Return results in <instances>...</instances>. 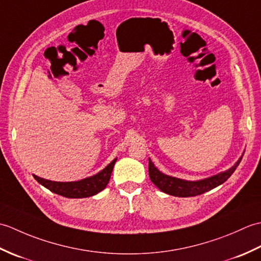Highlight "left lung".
Instances as JSON below:
<instances>
[{
  "instance_id": "left-lung-1",
  "label": "left lung",
  "mask_w": 261,
  "mask_h": 261,
  "mask_svg": "<svg viewBox=\"0 0 261 261\" xmlns=\"http://www.w3.org/2000/svg\"><path fill=\"white\" fill-rule=\"evenodd\" d=\"M242 157L238 160L234 166L228 170L220 173L218 175H214L208 178L190 181L176 178V177H171L168 175L163 174L154 167L153 163L149 159V177H150L151 181L156 185L160 191L169 194L173 196L178 197H190V196H196L201 195V194L213 190L216 186L221 184L229 178V177L234 173L238 166H239Z\"/></svg>"
}]
</instances>
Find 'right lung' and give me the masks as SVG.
<instances>
[{
    "instance_id": "add662e5",
    "label": "right lung",
    "mask_w": 261,
    "mask_h": 261,
    "mask_svg": "<svg viewBox=\"0 0 261 261\" xmlns=\"http://www.w3.org/2000/svg\"><path fill=\"white\" fill-rule=\"evenodd\" d=\"M116 162V158L112 160L107 167L103 170L99 171L98 174L87 177L79 181H53L48 179H43L41 177H38L33 175L35 179L48 188L49 191L53 193H56L58 195H62L64 197L68 198H83V197H90L95 195V194L103 191L110 181L111 174L114 167V164Z\"/></svg>"
}]
</instances>
